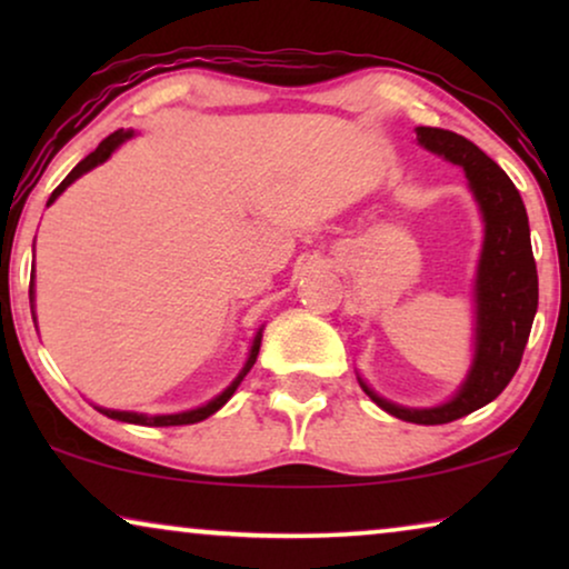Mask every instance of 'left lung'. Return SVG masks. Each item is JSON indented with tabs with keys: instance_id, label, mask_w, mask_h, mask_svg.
<instances>
[{
	"instance_id": "8db88e82",
	"label": "left lung",
	"mask_w": 569,
	"mask_h": 569,
	"mask_svg": "<svg viewBox=\"0 0 569 569\" xmlns=\"http://www.w3.org/2000/svg\"><path fill=\"white\" fill-rule=\"evenodd\" d=\"M417 142L463 168L469 189L485 217V246L473 282L477 341L473 362L456 396L432 409L391 403L360 380L362 391L388 415L415 425H446L497 399L516 376L539 308V274L523 199L508 173L477 144L448 129L419 127Z\"/></svg>"
}]
</instances>
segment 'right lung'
Masks as SVG:
<instances>
[{"instance_id": "1", "label": "right lung", "mask_w": 569, "mask_h": 569, "mask_svg": "<svg viewBox=\"0 0 569 569\" xmlns=\"http://www.w3.org/2000/svg\"><path fill=\"white\" fill-rule=\"evenodd\" d=\"M134 137V131H123V129H119V131H113V134H108L103 142H100L98 147H96V152H90L88 158L84 160H80L77 162V166L72 168V173H69L64 181H61L57 189H53V193L49 197V204H53V201H57V197L61 191L67 189L69 183H74L77 178H80L82 173H88V170H92L96 166H100V162H106L108 158H111L113 154V150L116 147H121L123 142H127V139H131ZM30 300H33V284H30ZM259 349H261V329H259V333H256V339H253V347H251V355H248V360H246V365H243V370L238 372V378L232 380V383L224 388V391L220 393V396H214L212 401L209 403H204V407H199V409H191V411H181V415H139V411H116V409H100L98 407V411L100 415H106V417H111V419H119V422H131V425H144V427H178V425H193V422H201V419H207V417H212L217 409H222L224 403H228V399L232 393H236V388L240 386V380H243L246 376H248V370L253 368V362H256V357H259Z\"/></svg>"}]
</instances>
